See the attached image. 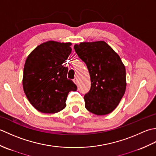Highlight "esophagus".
<instances>
[{
  "instance_id": "1",
  "label": "esophagus",
  "mask_w": 156,
  "mask_h": 156,
  "mask_svg": "<svg viewBox=\"0 0 156 156\" xmlns=\"http://www.w3.org/2000/svg\"><path fill=\"white\" fill-rule=\"evenodd\" d=\"M74 83H75L76 84H78V77H76V78L74 79Z\"/></svg>"
}]
</instances>
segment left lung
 Segmentation results:
<instances>
[{"mask_svg": "<svg viewBox=\"0 0 156 156\" xmlns=\"http://www.w3.org/2000/svg\"><path fill=\"white\" fill-rule=\"evenodd\" d=\"M74 49L90 74L91 88L84 95L85 107L97 115L113 111L126 90L125 67L119 55L104 41L82 42Z\"/></svg>", "mask_w": 156, "mask_h": 156, "instance_id": "8db88e82", "label": "left lung"}]
</instances>
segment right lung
Masks as SVG:
<instances>
[{
	"label": "right lung",
	"mask_w": 156,
	"mask_h": 156,
	"mask_svg": "<svg viewBox=\"0 0 156 156\" xmlns=\"http://www.w3.org/2000/svg\"><path fill=\"white\" fill-rule=\"evenodd\" d=\"M72 43L48 41L37 46L26 59L23 87L29 101L43 113L63 110L70 91L77 87L67 78L64 63L71 54Z\"/></svg>",
	"instance_id": "right-lung-1"
}]
</instances>
